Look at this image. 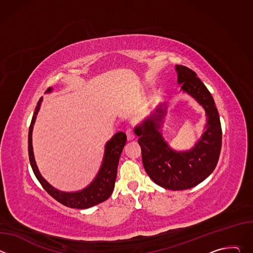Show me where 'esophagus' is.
<instances>
[{
	"label": "esophagus",
	"mask_w": 253,
	"mask_h": 253,
	"mask_svg": "<svg viewBox=\"0 0 253 253\" xmlns=\"http://www.w3.org/2000/svg\"><path fill=\"white\" fill-rule=\"evenodd\" d=\"M126 135H127V139H128V140H133V139L136 138V135H135L134 130H133L132 127L127 128V130H126Z\"/></svg>",
	"instance_id": "1"
}]
</instances>
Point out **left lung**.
Instances as JSON below:
<instances>
[{
  "mask_svg": "<svg viewBox=\"0 0 253 253\" xmlns=\"http://www.w3.org/2000/svg\"><path fill=\"white\" fill-rule=\"evenodd\" d=\"M178 84L205 109L206 131L195 147L188 152H176L164 141L160 128L166 109L160 106L140 126L139 136L142 162L149 177L159 186L170 190H185L206 179L217 165L222 144V129L217 108L210 92L191 69L176 65Z\"/></svg>",
  "mask_w": 253,
  "mask_h": 253,
  "instance_id": "obj_1",
  "label": "left lung"
}]
</instances>
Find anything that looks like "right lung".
Here are the masks:
<instances>
[{
    "label": "right lung",
    "mask_w": 253,
    "mask_h": 253,
    "mask_svg": "<svg viewBox=\"0 0 253 253\" xmlns=\"http://www.w3.org/2000/svg\"><path fill=\"white\" fill-rule=\"evenodd\" d=\"M51 91H52L51 88L47 90V92H51ZM42 101H43V98L41 97L37 103V107H36L35 109L30 127H29V135H28L29 159H30V163L35 176L37 177L43 188L54 199H56L58 202H60L61 204L67 207L85 209L107 200L112 194L115 186L119 159L127 140L126 135L123 132H118L112 137V139L109 142L106 144L104 160L100 168V171L96 176V178L94 179V181L87 188L78 192H73V193L61 192L55 189L54 187H52L41 176L34 159L33 146H32V130H33V125L35 123L36 116H37L38 111L40 109Z\"/></svg>",
    "instance_id": "right-lung-1"
}]
</instances>
